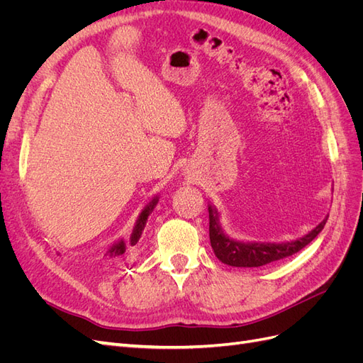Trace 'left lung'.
Returning a JSON list of instances; mask_svg holds the SVG:
<instances>
[{
  "instance_id": "left-lung-1",
  "label": "left lung",
  "mask_w": 363,
  "mask_h": 363,
  "mask_svg": "<svg viewBox=\"0 0 363 363\" xmlns=\"http://www.w3.org/2000/svg\"><path fill=\"white\" fill-rule=\"evenodd\" d=\"M327 218L318 224L309 233L288 242H244L230 238L219 223V212L216 207L208 204V236L215 256L225 265L238 268H257L268 263L289 257L303 250L307 244L320 235L325 225Z\"/></svg>"
}]
</instances>
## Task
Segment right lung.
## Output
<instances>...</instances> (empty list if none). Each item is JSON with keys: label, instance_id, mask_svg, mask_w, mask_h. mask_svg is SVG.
<instances>
[{"label": "right lung", "instance_id": "add662e5", "mask_svg": "<svg viewBox=\"0 0 363 363\" xmlns=\"http://www.w3.org/2000/svg\"><path fill=\"white\" fill-rule=\"evenodd\" d=\"M157 203H159V195H155L147 203V206L140 211V213L136 219V223H135L133 232H131V235H130V239L125 240L124 238H121V239L115 240V242L106 250L104 257H107L108 260H124L127 257L128 251L139 242L142 233H144L145 224L148 221V216L151 215L152 211H155V207L157 206ZM57 255H60V252H57Z\"/></svg>", "mask_w": 363, "mask_h": 363}]
</instances>
